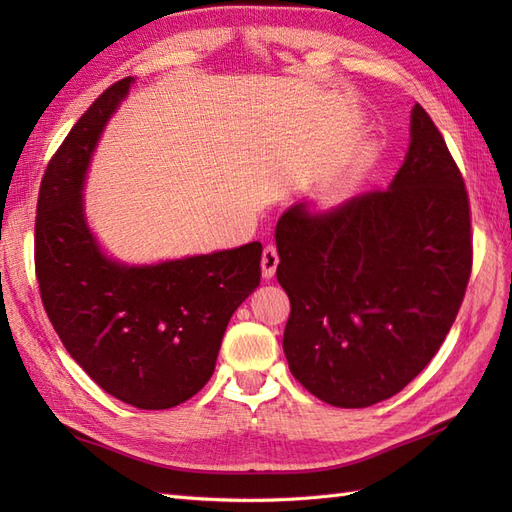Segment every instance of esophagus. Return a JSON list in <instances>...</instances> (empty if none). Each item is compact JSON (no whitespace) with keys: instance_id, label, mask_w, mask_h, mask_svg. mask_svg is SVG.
Segmentation results:
<instances>
[{"instance_id":"1","label":"esophagus","mask_w":512,"mask_h":512,"mask_svg":"<svg viewBox=\"0 0 512 512\" xmlns=\"http://www.w3.org/2000/svg\"><path fill=\"white\" fill-rule=\"evenodd\" d=\"M260 265H262V277H265V280H271V277L275 275L277 265H280V254H277L275 245H267L265 250H262Z\"/></svg>"}]
</instances>
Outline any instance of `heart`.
<instances>
[{
    "instance_id": "1",
    "label": "heart",
    "mask_w": 512,
    "mask_h": 512,
    "mask_svg": "<svg viewBox=\"0 0 512 512\" xmlns=\"http://www.w3.org/2000/svg\"><path fill=\"white\" fill-rule=\"evenodd\" d=\"M356 183H359V168L350 166L342 170V173H339L327 188V200H333L335 203V200L346 198L356 188Z\"/></svg>"
}]
</instances>
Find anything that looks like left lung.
<instances>
[{
	"label": "left lung",
	"mask_w": 512,
	"mask_h": 512,
	"mask_svg": "<svg viewBox=\"0 0 512 512\" xmlns=\"http://www.w3.org/2000/svg\"><path fill=\"white\" fill-rule=\"evenodd\" d=\"M275 241L292 376L337 408L397 395L440 350L472 273L470 198L425 108L389 188L292 205Z\"/></svg>",
	"instance_id": "obj_1"
}]
</instances>
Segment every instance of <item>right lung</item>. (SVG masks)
Segmentation results:
<instances>
[{
  "label": "right lung",
  "instance_id": "1",
  "mask_svg": "<svg viewBox=\"0 0 512 512\" xmlns=\"http://www.w3.org/2000/svg\"><path fill=\"white\" fill-rule=\"evenodd\" d=\"M132 76L108 87L59 145L38 192L34 260L61 344L108 395L141 410L188 401L209 382L235 309L260 284L258 241L128 267L106 258L83 213V181Z\"/></svg>",
  "mask_w": 512,
  "mask_h": 512
}]
</instances>
